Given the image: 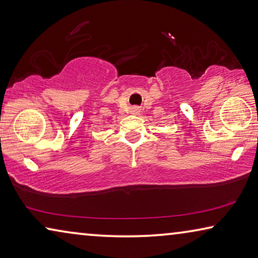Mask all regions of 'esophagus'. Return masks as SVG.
<instances>
[{"label": "esophagus", "instance_id": "1", "mask_svg": "<svg viewBox=\"0 0 258 258\" xmlns=\"http://www.w3.org/2000/svg\"><path fill=\"white\" fill-rule=\"evenodd\" d=\"M133 112H139V111H138V109H133Z\"/></svg>", "mask_w": 258, "mask_h": 258}]
</instances>
